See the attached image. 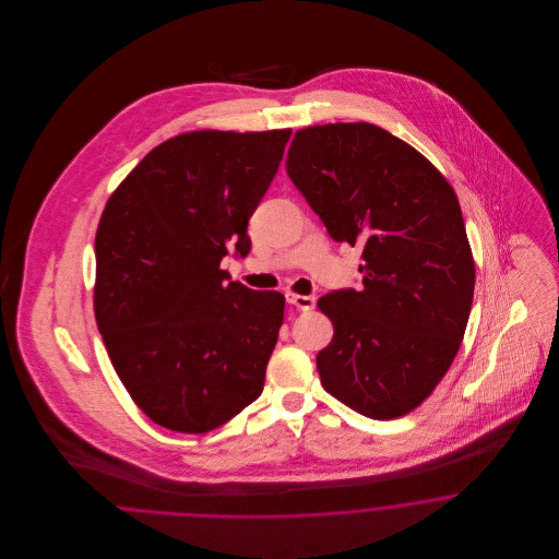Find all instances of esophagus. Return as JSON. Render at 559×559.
<instances>
[{
	"mask_svg": "<svg viewBox=\"0 0 559 559\" xmlns=\"http://www.w3.org/2000/svg\"><path fill=\"white\" fill-rule=\"evenodd\" d=\"M287 297V301L295 306L297 310H304V312H308V310H312L314 306H317V299L312 297V295H295V293H287L285 295Z\"/></svg>",
	"mask_w": 559,
	"mask_h": 559,
	"instance_id": "1",
	"label": "esophagus"
}]
</instances>
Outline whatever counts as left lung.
Wrapping results in <instances>:
<instances>
[{
    "mask_svg": "<svg viewBox=\"0 0 559 559\" xmlns=\"http://www.w3.org/2000/svg\"><path fill=\"white\" fill-rule=\"evenodd\" d=\"M287 174L331 239L362 245L360 289L319 299L335 331L317 356L322 388L365 417H402L447 374L469 320L476 266L456 194L371 123L299 130Z\"/></svg>",
    "mask_w": 559,
    "mask_h": 559,
    "instance_id": "obj_1",
    "label": "left lung"
}]
</instances>
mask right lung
<instances>
[{
  "instance_id": "add662e5",
  "label": "right lung",
  "mask_w": 559,
  "mask_h": 559,
  "mask_svg": "<svg viewBox=\"0 0 559 559\" xmlns=\"http://www.w3.org/2000/svg\"><path fill=\"white\" fill-rule=\"evenodd\" d=\"M292 130L182 133L112 192L96 233L94 310L110 362L159 426L205 433L260 399L285 297L219 267L251 251L249 217Z\"/></svg>"
}]
</instances>
